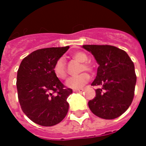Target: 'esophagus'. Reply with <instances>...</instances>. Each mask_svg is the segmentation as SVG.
<instances>
[{"label":"esophagus","mask_w":146,"mask_h":146,"mask_svg":"<svg viewBox=\"0 0 146 146\" xmlns=\"http://www.w3.org/2000/svg\"><path fill=\"white\" fill-rule=\"evenodd\" d=\"M83 89H79V90H74L73 92H75V93H80V92H83Z\"/></svg>","instance_id":"34e87169"}]
</instances>
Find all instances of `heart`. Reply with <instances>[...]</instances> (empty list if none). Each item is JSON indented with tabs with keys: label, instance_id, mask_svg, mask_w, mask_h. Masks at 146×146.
Listing matches in <instances>:
<instances>
[{
	"label": "heart",
	"instance_id": "1",
	"mask_svg": "<svg viewBox=\"0 0 146 146\" xmlns=\"http://www.w3.org/2000/svg\"><path fill=\"white\" fill-rule=\"evenodd\" d=\"M73 57L76 60L79 61L80 63H83L80 67V71H88L92 72L93 70V66L92 64L88 63V56L86 53L82 51H78L73 54ZM53 72L56 76L59 78L60 80H64L67 76L66 72V67L65 59L64 57H60L56 61L54 66H53ZM90 80V75L87 73H82L80 75L72 76L69 78L66 81V86L71 89H80L86 85Z\"/></svg>",
	"mask_w": 146,
	"mask_h": 146
}]
</instances>
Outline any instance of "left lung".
Returning <instances> with one entry per match:
<instances>
[{"instance_id":"8db88e82","label":"left lung","mask_w":146,"mask_h":146,"mask_svg":"<svg viewBox=\"0 0 146 146\" xmlns=\"http://www.w3.org/2000/svg\"><path fill=\"white\" fill-rule=\"evenodd\" d=\"M99 64L91 85L99 86L96 97L88 106L94 115L113 119L125 113L134 97L136 75L134 63L126 52L110 45H83Z\"/></svg>"}]
</instances>
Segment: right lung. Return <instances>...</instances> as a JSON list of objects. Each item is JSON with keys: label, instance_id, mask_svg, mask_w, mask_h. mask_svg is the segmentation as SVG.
<instances>
[{"label": "right lung", "instance_id": "1", "mask_svg": "<svg viewBox=\"0 0 146 146\" xmlns=\"http://www.w3.org/2000/svg\"><path fill=\"white\" fill-rule=\"evenodd\" d=\"M70 46L40 49L21 61L17 89L21 110L33 122L43 126L56 125L69 110L66 99L73 90L56 76V61Z\"/></svg>", "mask_w": 146, "mask_h": 146}]
</instances>
